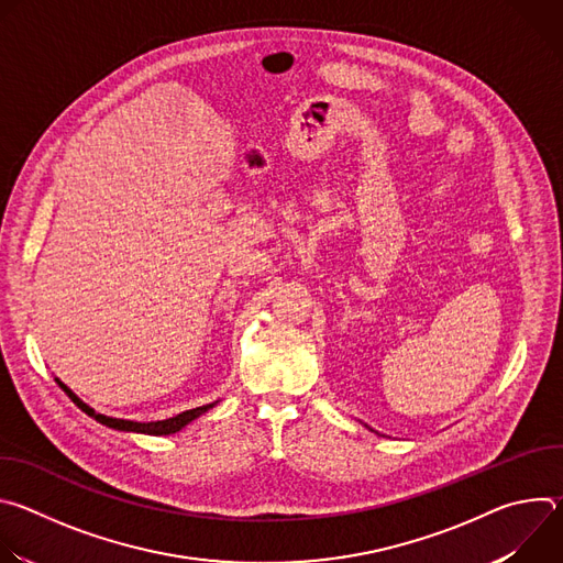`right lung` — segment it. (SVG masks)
Instances as JSON below:
<instances>
[{
    "instance_id": "obj_1",
    "label": "right lung",
    "mask_w": 563,
    "mask_h": 563,
    "mask_svg": "<svg viewBox=\"0 0 563 563\" xmlns=\"http://www.w3.org/2000/svg\"><path fill=\"white\" fill-rule=\"evenodd\" d=\"M57 385L68 394V398L73 400V404L82 410L85 415H89L91 419H96L98 423L111 428V430H118V432H137V434H151V437H167V434H176L180 432L185 426H189L191 421H196L198 417H202L205 412H209L211 408H216L220 400H213V404H207V406H200V408H194V410H187V412H180L172 419H165V421H148V423H140V421H126V419H115V417H107V415H100L96 412L91 406H87L82 398H79L70 387H66L59 378H55Z\"/></svg>"
}]
</instances>
